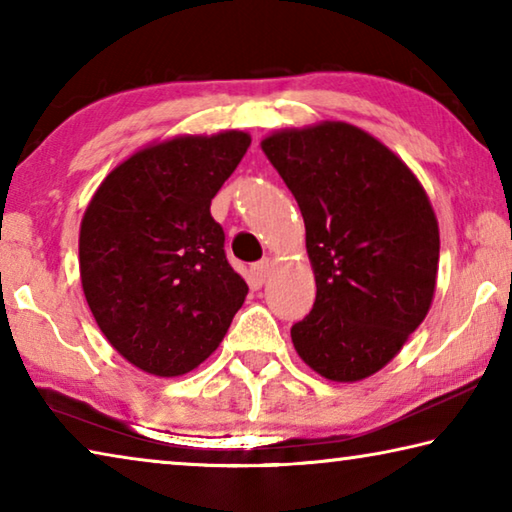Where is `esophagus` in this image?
Here are the masks:
<instances>
[{
	"label": "esophagus",
	"mask_w": 512,
	"mask_h": 512,
	"mask_svg": "<svg viewBox=\"0 0 512 512\" xmlns=\"http://www.w3.org/2000/svg\"><path fill=\"white\" fill-rule=\"evenodd\" d=\"M271 271H273L271 259H262V262L250 266V273H253L257 284H264L268 280V275H271Z\"/></svg>",
	"instance_id": "1"
}]
</instances>
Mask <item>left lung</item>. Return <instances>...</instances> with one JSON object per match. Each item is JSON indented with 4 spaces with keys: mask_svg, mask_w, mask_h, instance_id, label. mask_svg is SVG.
Wrapping results in <instances>:
<instances>
[{
    "mask_svg": "<svg viewBox=\"0 0 512 512\" xmlns=\"http://www.w3.org/2000/svg\"><path fill=\"white\" fill-rule=\"evenodd\" d=\"M262 151L305 219L316 302L291 327L300 359L332 381L391 361L427 316L440 237L413 171L375 137L323 121L266 137Z\"/></svg>",
    "mask_w": 512,
    "mask_h": 512,
    "instance_id": "left-lung-1",
    "label": "left lung"
}]
</instances>
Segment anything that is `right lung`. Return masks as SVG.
Wrapping results in <instances>:
<instances>
[{
	"label": "right lung",
	"instance_id": "1",
	"mask_svg": "<svg viewBox=\"0 0 512 512\" xmlns=\"http://www.w3.org/2000/svg\"><path fill=\"white\" fill-rule=\"evenodd\" d=\"M250 135H185L133 153L94 192L79 237L85 300L112 348L178 377L219 348L248 284L210 205Z\"/></svg>",
	"mask_w": 512,
	"mask_h": 512
}]
</instances>
